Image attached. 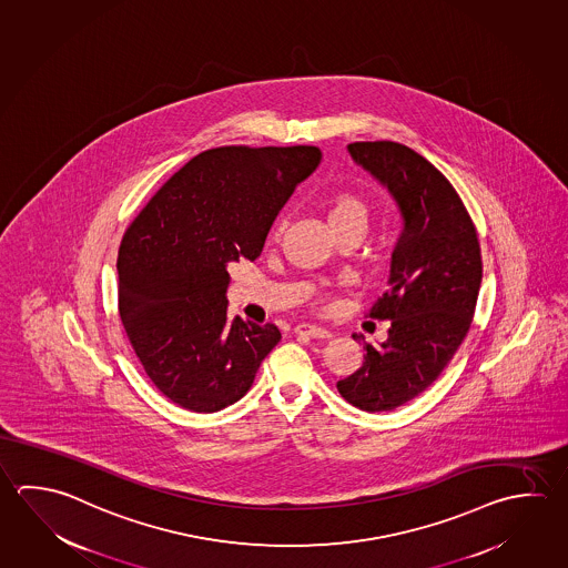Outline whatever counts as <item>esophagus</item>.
<instances>
[{
    "label": "esophagus",
    "instance_id": "34e87169",
    "mask_svg": "<svg viewBox=\"0 0 568 568\" xmlns=\"http://www.w3.org/2000/svg\"><path fill=\"white\" fill-rule=\"evenodd\" d=\"M294 332L298 334V336H308V338H316V341H326V338H331V332L326 331V328H321V326H310V324H300L294 328Z\"/></svg>",
    "mask_w": 568,
    "mask_h": 568
}]
</instances>
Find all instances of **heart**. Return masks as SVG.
I'll use <instances>...</instances> for the list:
<instances>
[{"mask_svg":"<svg viewBox=\"0 0 568 568\" xmlns=\"http://www.w3.org/2000/svg\"><path fill=\"white\" fill-rule=\"evenodd\" d=\"M324 214L331 230L344 226H361L366 230L368 226V204L351 192L332 196L324 206Z\"/></svg>","mask_w":568,"mask_h":568,"instance_id":"obj_1","label":"heart"}]
</instances>
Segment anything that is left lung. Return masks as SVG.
Here are the masks:
<instances>
[{"label":"left lung","instance_id":"1","mask_svg":"<svg viewBox=\"0 0 568 568\" xmlns=\"http://www.w3.org/2000/svg\"><path fill=\"white\" fill-rule=\"evenodd\" d=\"M348 152L388 190L403 232L388 290L371 310L374 321H390L388 338L364 342L361 368L336 388L361 410L386 413L424 393L453 361L475 316L483 258L463 200L426 158L396 142H354Z\"/></svg>","mask_w":568,"mask_h":568}]
</instances>
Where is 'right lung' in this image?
Listing matches in <instances>:
<instances>
[{"instance_id": "right-lung-1", "label": "right lung", "mask_w": 568, "mask_h": 568, "mask_svg": "<svg viewBox=\"0 0 568 568\" xmlns=\"http://www.w3.org/2000/svg\"><path fill=\"white\" fill-rule=\"evenodd\" d=\"M314 145H226L192 158L128 227L118 304L145 374L172 403L217 413L250 390L278 344L274 324L227 321V266L256 260L318 164Z\"/></svg>"}]
</instances>
